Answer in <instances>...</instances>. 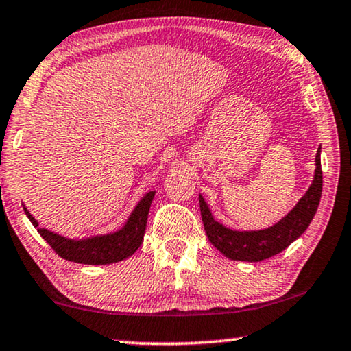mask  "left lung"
Listing matches in <instances>:
<instances>
[{
    "mask_svg": "<svg viewBox=\"0 0 351 351\" xmlns=\"http://www.w3.org/2000/svg\"><path fill=\"white\" fill-rule=\"evenodd\" d=\"M322 146L317 149L315 171L309 189L306 191L289 214H285L274 226L261 230H234L216 221L213 211L200 193V211L206 237L219 252H222L230 260L239 261H261L282 250L296 241L306 232L315 216L318 203L322 198L323 176H322Z\"/></svg>",
    "mask_w": 351,
    "mask_h": 351,
    "instance_id": "8db88e82",
    "label": "left lung"
}]
</instances>
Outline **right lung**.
<instances>
[{"mask_svg": "<svg viewBox=\"0 0 351 351\" xmlns=\"http://www.w3.org/2000/svg\"><path fill=\"white\" fill-rule=\"evenodd\" d=\"M154 193L156 191H149L140 198L121 228L86 238H67L51 230L40 228L39 222L28 211V208L23 205V209L31 223L38 228L40 237L51 245V249L61 258L82 265H112L129 258L142 245Z\"/></svg>", "mask_w": 351, "mask_h": 351, "instance_id": "right-lung-1", "label": "right lung"}]
</instances>
